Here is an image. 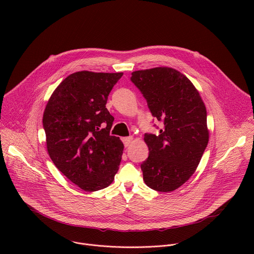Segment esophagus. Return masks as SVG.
Masks as SVG:
<instances>
[{
	"instance_id": "obj_1",
	"label": "esophagus",
	"mask_w": 254,
	"mask_h": 254,
	"mask_svg": "<svg viewBox=\"0 0 254 254\" xmlns=\"http://www.w3.org/2000/svg\"><path fill=\"white\" fill-rule=\"evenodd\" d=\"M131 140H132V136H127V137H123V142H124V144H125V147H128Z\"/></svg>"
}]
</instances>
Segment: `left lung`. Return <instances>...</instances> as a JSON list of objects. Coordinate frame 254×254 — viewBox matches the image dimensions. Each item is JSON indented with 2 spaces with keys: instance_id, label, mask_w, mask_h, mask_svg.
Returning a JSON list of instances; mask_svg holds the SVG:
<instances>
[{
  "instance_id": "obj_1",
  "label": "left lung",
  "mask_w": 254,
  "mask_h": 254,
  "mask_svg": "<svg viewBox=\"0 0 254 254\" xmlns=\"http://www.w3.org/2000/svg\"><path fill=\"white\" fill-rule=\"evenodd\" d=\"M130 81L163 124L158 134L144 133L149 157L140 164L143 181L153 190L174 191L193 175L207 148L206 107L193 83L173 68L134 71Z\"/></svg>"
}]
</instances>
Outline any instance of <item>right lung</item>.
I'll list each match as a JSON object with an SVG mask.
<instances>
[{
  "label": "right lung",
  "mask_w": 254,
  "mask_h": 254,
  "mask_svg": "<svg viewBox=\"0 0 254 254\" xmlns=\"http://www.w3.org/2000/svg\"><path fill=\"white\" fill-rule=\"evenodd\" d=\"M123 74L89 71L70 74L54 90L43 115L52 162L87 192L110 186L122 160L124 143L110 133L115 119L106 101Z\"/></svg>",
  "instance_id": "obj_1"
}]
</instances>
